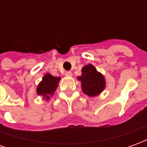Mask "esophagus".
Wrapping results in <instances>:
<instances>
[{"mask_svg": "<svg viewBox=\"0 0 147 147\" xmlns=\"http://www.w3.org/2000/svg\"><path fill=\"white\" fill-rule=\"evenodd\" d=\"M65 76L68 77H71L72 76V73H71V71H66L65 72Z\"/></svg>", "mask_w": 147, "mask_h": 147, "instance_id": "esophagus-1", "label": "esophagus"}]
</instances>
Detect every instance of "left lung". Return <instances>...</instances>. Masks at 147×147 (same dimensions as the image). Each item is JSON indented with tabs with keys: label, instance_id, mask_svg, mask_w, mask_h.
I'll list each match as a JSON object with an SVG mask.
<instances>
[{
	"label": "left lung",
	"instance_id": "left-lung-1",
	"mask_svg": "<svg viewBox=\"0 0 147 147\" xmlns=\"http://www.w3.org/2000/svg\"><path fill=\"white\" fill-rule=\"evenodd\" d=\"M78 80L81 82L83 92L90 97L98 95L105 87L104 76L90 64L83 67L82 75L78 76Z\"/></svg>",
	"mask_w": 147,
	"mask_h": 147
}]
</instances>
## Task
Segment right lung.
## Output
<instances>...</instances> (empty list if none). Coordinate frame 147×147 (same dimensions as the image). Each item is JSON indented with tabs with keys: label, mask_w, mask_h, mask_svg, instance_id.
Listing matches in <instances>:
<instances>
[{
	"label": "right lung",
	"mask_w": 147,
	"mask_h": 147,
	"mask_svg": "<svg viewBox=\"0 0 147 147\" xmlns=\"http://www.w3.org/2000/svg\"><path fill=\"white\" fill-rule=\"evenodd\" d=\"M60 80L61 77H55L49 73L45 74L37 86V94L43 96V99L48 101L50 96L52 97L54 94Z\"/></svg>",
	"instance_id": "1"
}]
</instances>
